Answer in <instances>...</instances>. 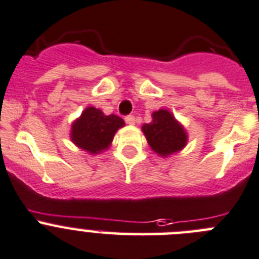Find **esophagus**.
<instances>
[{
  "label": "esophagus",
  "instance_id": "1",
  "mask_svg": "<svg viewBox=\"0 0 259 259\" xmlns=\"http://www.w3.org/2000/svg\"><path fill=\"white\" fill-rule=\"evenodd\" d=\"M125 122H126V124H129V125H134V122H135L134 115L125 116Z\"/></svg>",
  "mask_w": 259,
  "mask_h": 259
}]
</instances>
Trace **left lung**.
Masks as SVG:
<instances>
[{
  "label": "left lung",
  "mask_w": 259,
  "mask_h": 259,
  "mask_svg": "<svg viewBox=\"0 0 259 259\" xmlns=\"http://www.w3.org/2000/svg\"><path fill=\"white\" fill-rule=\"evenodd\" d=\"M153 121L143 125L147 142L156 153L168 156L180 151L187 144V134L167 110L153 112Z\"/></svg>",
  "instance_id": "left-lung-1"
}]
</instances>
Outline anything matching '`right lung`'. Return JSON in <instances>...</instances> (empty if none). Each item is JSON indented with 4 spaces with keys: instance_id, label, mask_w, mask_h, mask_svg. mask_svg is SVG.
Listing matches in <instances>:
<instances>
[{
    "instance_id": "add662e5",
    "label": "right lung",
    "mask_w": 259,
    "mask_h": 259,
    "mask_svg": "<svg viewBox=\"0 0 259 259\" xmlns=\"http://www.w3.org/2000/svg\"><path fill=\"white\" fill-rule=\"evenodd\" d=\"M124 125V120L118 116H106L101 110L88 107L72 124L71 139L80 148L91 153H100L108 148L115 133Z\"/></svg>"
}]
</instances>
